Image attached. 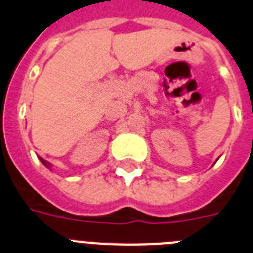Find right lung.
I'll return each mask as SVG.
<instances>
[{
  "label": "right lung",
  "mask_w": 253,
  "mask_h": 253,
  "mask_svg": "<svg viewBox=\"0 0 253 253\" xmlns=\"http://www.w3.org/2000/svg\"><path fill=\"white\" fill-rule=\"evenodd\" d=\"M39 160H41L42 163L44 164V166H45V167H48V168H49V167H50V164H49V163H48L47 160H44V159H43V158H39Z\"/></svg>",
  "instance_id": "obj_1"
}]
</instances>
